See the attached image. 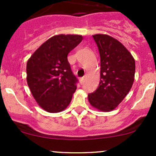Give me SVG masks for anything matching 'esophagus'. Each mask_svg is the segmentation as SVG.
Masks as SVG:
<instances>
[{
	"label": "esophagus",
	"mask_w": 156,
	"mask_h": 156,
	"mask_svg": "<svg viewBox=\"0 0 156 156\" xmlns=\"http://www.w3.org/2000/svg\"><path fill=\"white\" fill-rule=\"evenodd\" d=\"M79 81H80V83H81V84H82L83 83H84V77H82V78H80Z\"/></svg>",
	"instance_id": "1"
}]
</instances>
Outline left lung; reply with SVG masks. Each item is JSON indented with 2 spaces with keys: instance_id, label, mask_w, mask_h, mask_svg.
Returning a JSON list of instances; mask_svg holds the SVG:
<instances>
[{
  "instance_id": "1",
  "label": "left lung",
  "mask_w": 156,
  "mask_h": 156,
  "mask_svg": "<svg viewBox=\"0 0 156 156\" xmlns=\"http://www.w3.org/2000/svg\"><path fill=\"white\" fill-rule=\"evenodd\" d=\"M100 56V81L88 94L93 107L102 112L115 109L125 99L134 81L135 60L121 42L107 34L93 35Z\"/></svg>"
}]
</instances>
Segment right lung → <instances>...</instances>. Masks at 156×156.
<instances>
[{
	"label": "right lung",
	"instance_id": "right-lung-1",
	"mask_svg": "<svg viewBox=\"0 0 156 156\" xmlns=\"http://www.w3.org/2000/svg\"><path fill=\"white\" fill-rule=\"evenodd\" d=\"M82 39L78 34L53 36L28 60V85L36 102L48 112L63 111L76 90L78 79L71 70L67 56Z\"/></svg>",
	"mask_w": 156,
	"mask_h": 156
}]
</instances>
